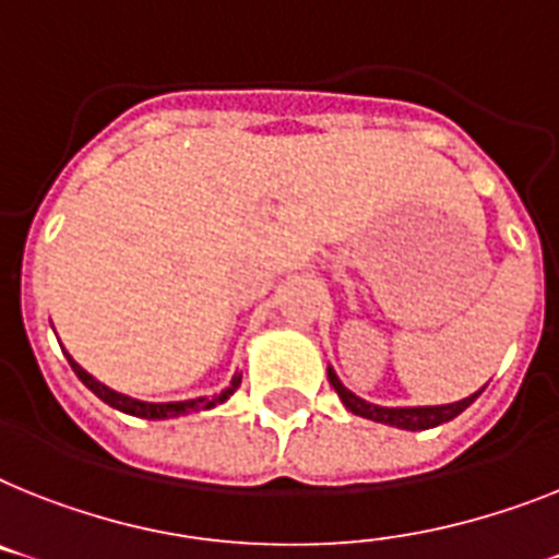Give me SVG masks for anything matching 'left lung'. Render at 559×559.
<instances>
[{
    "instance_id": "8db88e82",
    "label": "left lung",
    "mask_w": 559,
    "mask_h": 559,
    "mask_svg": "<svg viewBox=\"0 0 559 559\" xmlns=\"http://www.w3.org/2000/svg\"><path fill=\"white\" fill-rule=\"evenodd\" d=\"M329 380L331 385H334V391L340 394V400H343V405L348 408L352 414H357V417H366V419H373V423H385V426H394V428H405V431H426V428H435V426H442V423H449V419H454L456 414H463L468 405L474 403L479 396V389L477 394L465 396V400H460V403H449V405H417V408H389V405H373V403H366L362 396H357L354 391H348L340 382V377L334 373V368H329Z\"/></svg>"
}]
</instances>
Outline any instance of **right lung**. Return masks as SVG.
<instances>
[{
    "label": "right lung",
    "instance_id": "obj_1",
    "mask_svg": "<svg viewBox=\"0 0 559 559\" xmlns=\"http://www.w3.org/2000/svg\"><path fill=\"white\" fill-rule=\"evenodd\" d=\"M64 357H68V362H71L73 373H76V377H80V380L85 382L87 389L94 391V394L99 396L103 403H108L110 408H117V412L131 414V417H142V419H170V417H182V414H191V412H207V408H214V405L225 403V400H228V396L239 389V382H242V377H239V373H234V380H230V385L223 391V394L197 396V400H182V403H142V400H133V396H128V394H119V391L108 389V385L96 380V377H91V373H87L80 362H73L71 354H64Z\"/></svg>",
    "mask_w": 559,
    "mask_h": 559
}]
</instances>
